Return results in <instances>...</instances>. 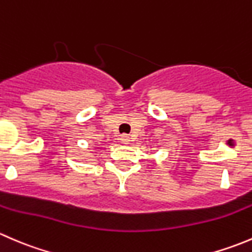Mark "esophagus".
<instances>
[{
    "mask_svg": "<svg viewBox=\"0 0 252 252\" xmlns=\"http://www.w3.org/2000/svg\"><path fill=\"white\" fill-rule=\"evenodd\" d=\"M121 141H122V144H129V142H130V138H129L128 135H126V134H123V135H121Z\"/></svg>",
    "mask_w": 252,
    "mask_h": 252,
    "instance_id": "esophagus-1",
    "label": "esophagus"
}]
</instances>
